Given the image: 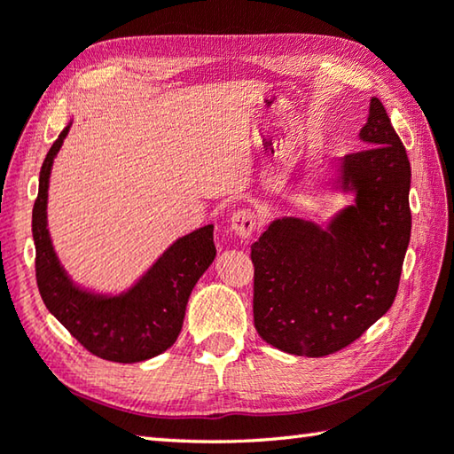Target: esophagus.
<instances>
[{
  "label": "esophagus",
  "instance_id": "obj_1",
  "mask_svg": "<svg viewBox=\"0 0 454 454\" xmlns=\"http://www.w3.org/2000/svg\"><path fill=\"white\" fill-rule=\"evenodd\" d=\"M255 220H258V216H255V212L252 208H242L232 214V218H230V226H232V230L238 236L246 240V238H250L254 232Z\"/></svg>",
  "mask_w": 454,
  "mask_h": 454
}]
</instances>
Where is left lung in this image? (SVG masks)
I'll list each match as a JSON object with an SVG mask.
<instances>
[{"instance_id": "obj_1", "label": "left lung", "mask_w": 454, "mask_h": 454, "mask_svg": "<svg viewBox=\"0 0 454 454\" xmlns=\"http://www.w3.org/2000/svg\"><path fill=\"white\" fill-rule=\"evenodd\" d=\"M359 137L367 148L343 156L340 176L356 204L327 228L274 220L252 244L255 332L292 356L348 348L397 295L411 238V164L377 97Z\"/></svg>"}]
</instances>
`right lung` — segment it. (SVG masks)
Masks as SVG:
<instances>
[{
	"label": "right lung",
	"mask_w": 454,
	"mask_h": 454,
	"mask_svg": "<svg viewBox=\"0 0 454 454\" xmlns=\"http://www.w3.org/2000/svg\"><path fill=\"white\" fill-rule=\"evenodd\" d=\"M67 133L69 127H65L49 148L33 204L31 230L41 300L63 327L97 357L114 364H137L160 356L176 341L192 287L216 258L214 226L208 224L178 238L125 294L106 298L81 290L61 268L47 230L49 175Z\"/></svg>",
	"instance_id": "obj_1"
}]
</instances>
